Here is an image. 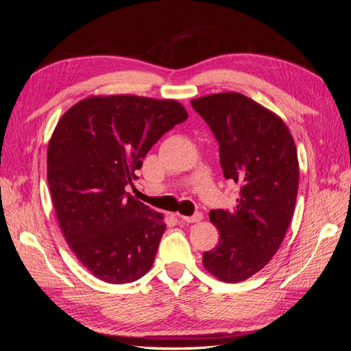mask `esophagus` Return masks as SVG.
<instances>
[{
  "instance_id": "esophagus-1",
  "label": "esophagus",
  "mask_w": 351,
  "mask_h": 351,
  "mask_svg": "<svg viewBox=\"0 0 351 351\" xmlns=\"http://www.w3.org/2000/svg\"><path fill=\"white\" fill-rule=\"evenodd\" d=\"M204 219V215H202V212H197L193 217H182V221L187 222V224H193V222H199Z\"/></svg>"
}]
</instances>
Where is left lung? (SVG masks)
I'll list each match as a JSON object with an SVG mask.
<instances>
[{"label": "left lung", "instance_id": "1", "mask_svg": "<svg viewBox=\"0 0 351 351\" xmlns=\"http://www.w3.org/2000/svg\"><path fill=\"white\" fill-rule=\"evenodd\" d=\"M190 104L217 137L224 177L240 184L234 209L209 212L219 241L204 253V267L219 281L240 282L269 263L289 230L299 189L294 139L281 117L241 93Z\"/></svg>", "mask_w": 351, "mask_h": 351}]
</instances>
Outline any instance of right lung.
I'll list each match as a JSON object with an SVG mask.
<instances>
[{
	"label": "right lung",
	"mask_w": 351,
	"mask_h": 351,
	"mask_svg": "<svg viewBox=\"0 0 351 351\" xmlns=\"http://www.w3.org/2000/svg\"><path fill=\"white\" fill-rule=\"evenodd\" d=\"M187 117L176 99L92 95L57 123L47 154L52 205L69 247L97 278L133 282L152 268L164 217L125 186L161 136Z\"/></svg>",
	"instance_id": "right-lung-1"
}]
</instances>
